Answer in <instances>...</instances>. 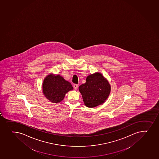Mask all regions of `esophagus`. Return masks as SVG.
Returning a JSON list of instances; mask_svg holds the SVG:
<instances>
[{"label": "esophagus", "instance_id": "esophagus-1", "mask_svg": "<svg viewBox=\"0 0 159 159\" xmlns=\"http://www.w3.org/2000/svg\"><path fill=\"white\" fill-rule=\"evenodd\" d=\"M78 84H74V89H75V90H77V89H78Z\"/></svg>", "mask_w": 159, "mask_h": 159}]
</instances>
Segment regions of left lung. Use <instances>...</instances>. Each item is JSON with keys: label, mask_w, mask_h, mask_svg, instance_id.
<instances>
[{"label": "left lung", "mask_w": 159, "mask_h": 159, "mask_svg": "<svg viewBox=\"0 0 159 159\" xmlns=\"http://www.w3.org/2000/svg\"><path fill=\"white\" fill-rule=\"evenodd\" d=\"M84 103L89 108L102 104L109 95L111 87L109 82L101 74L88 75L85 84L79 86Z\"/></svg>", "instance_id": "8db88e82"}]
</instances>
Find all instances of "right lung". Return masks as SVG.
Segmentation results:
<instances>
[{
  "instance_id": "1",
  "label": "right lung",
  "mask_w": 159,
  "mask_h": 159,
  "mask_svg": "<svg viewBox=\"0 0 159 159\" xmlns=\"http://www.w3.org/2000/svg\"><path fill=\"white\" fill-rule=\"evenodd\" d=\"M44 96L53 103L60 102L69 91L73 89L71 84L60 75H48L43 84Z\"/></svg>"
}]
</instances>
